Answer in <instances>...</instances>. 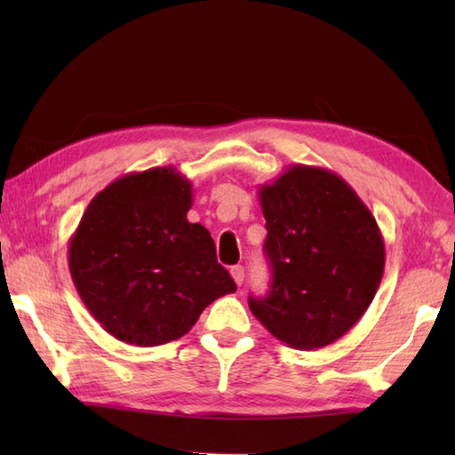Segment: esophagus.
Returning <instances> with one entry per match:
<instances>
[{
  "label": "esophagus",
  "mask_w": 455,
  "mask_h": 455,
  "mask_svg": "<svg viewBox=\"0 0 455 455\" xmlns=\"http://www.w3.org/2000/svg\"><path fill=\"white\" fill-rule=\"evenodd\" d=\"M230 275H233L236 285H243L244 283V267L243 266H233V267H230Z\"/></svg>",
  "instance_id": "obj_1"
}]
</instances>
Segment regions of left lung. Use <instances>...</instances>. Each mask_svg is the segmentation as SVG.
<instances>
[{
	"instance_id": "8db88e82",
	"label": "left lung",
	"mask_w": 455,
	"mask_h": 455,
	"mask_svg": "<svg viewBox=\"0 0 455 455\" xmlns=\"http://www.w3.org/2000/svg\"><path fill=\"white\" fill-rule=\"evenodd\" d=\"M272 287L250 311L295 350L336 342L379 289L385 243L371 211L338 173L293 164L258 189Z\"/></svg>"
}]
</instances>
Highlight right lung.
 <instances>
[{"mask_svg": "<svg viewBox=\"0 0 455 455\" xmlns=\"http://www.w3.org/2000/svg\"><path fill=\"white\" fill-rule=\"evenodd\" d=\"M191 191L172 166L127 173L90 201L70 238L76 291L121 342L178 340L203 308L236 291L209 230L188 220Z\"/></svg>", "mask_w": 455, "mask_h": 455, "instance_id": "obj_1", "label": "right lung"}]
</instances>
